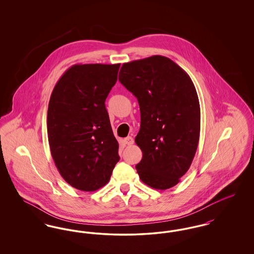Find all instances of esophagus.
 <instances>
[{
	"label": "esophagus",
	"instance_id": "1",
	"mask_svg": "<svg viewBox=\"0 0 254 254\" xmlns=\"http://www.w3.org/2000/svg\"><path fill=\"white\" fill-rule=\"evenodd\" d=\"M124 141H125V144L127 145H132L133 143H134V140H133L132 137H130V136L125 138Z\"/></svg>",
	"mask_w": 254,
	"mask_h": 254
}]
</instances>
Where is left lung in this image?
I'll use <instances>...</instances> for the list:
<instances>
[{
    "label": "left lung",
    "instance_id": "8db88e82",
    "mask_svg": "<svg viewBox=\"0 0 254 254\" xmlns=\"http://www.w3.org/2000/svg\"><path fill=\"white\" fill-rule=\"evenodd\" d=\"M119 81L137 98L141 127L135 143L143 157L136 169L141 181L165 190L189 170L200 137L201 111L193 83L169 58L154 55L125 63Z\"/></svg>",
    "mask_w": 254,
    "mask_h": 254
}]
</instances>
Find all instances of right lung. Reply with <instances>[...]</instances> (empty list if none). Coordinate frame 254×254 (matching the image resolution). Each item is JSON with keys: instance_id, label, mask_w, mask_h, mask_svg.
Returning <instances> with one entry per match:
<instances>
[{"instance_id": "1", "label": "right lung", "mask_w": 254, "mask_h": 254, "mask_svg": "<svg viewBox=\"0 0 254 254\" xmlns=\"http://www.w3.org/2000/svg\"><path fill=\"white\" fill-rule=\"evenodd\" d=\"M120 64H74L54 86L48 109L51 155L71 187L95 191L108 184L119 161L105 101Z\"/></svg>"}]
</instances>
